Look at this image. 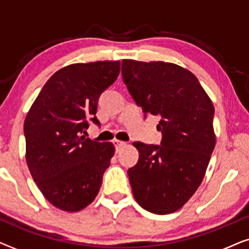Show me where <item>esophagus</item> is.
<instances>
[{
  "instance_id": "1",
  "label": "esophagus",
  "mask_w": 249,
  "mask_h": 249,
  "mask_svg": "<svg viewBox=\"0 0 249 249\" xmlns=\"http://www.w3.org/2000/svg\"><path fill=\"white\" fill-rule=\"evenodd\" d=\"M113 144H114L115 148H117V151H118L119 148L125 145V142H121V141H117V139H115V141H113Z\"/></svg>"
}]
</instances>
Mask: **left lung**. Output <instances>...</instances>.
I'll use <instances>...</instances> for the list:
<instances>
[{
  "label": "left lung",
  "mask_w": 249,
  "mask_h": 249,
  "mask_svg": "<svg viewBox=\"0 0 249 249\" xmlns=\"http://www.w3.org/2000/svg\"><path fill=\"white\" fill-rule=\"evenodd\" d=\"M122 79L136 104L158 115L161 145L136 142L137 164L128 170L135 199L164 215L188 202L205 176L215 146L214 107L189 70L173 63L122 60Z\"/></svg>",
  "instance_id": "8db88e82"
}]
</instances>
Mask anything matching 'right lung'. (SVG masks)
I'll list each match as a JSON object with an SVG mask.
<instances>
[{
    "label": "right lung",
    "instance_id": "right-lung-1",
    "mask_svg": "<svg viewBox=\"0 0 249 249\" xmlns=\"http://www.w3.org/2000/svg\"><path fill=\"white\" fill-rule=\"evenodd\" d=\"M119 73L120 61L64 67L46 81L27 114V165L44 197L57 209L83 210L101 188L114 146L83 134L88 120L100 125L98 98Z\"/></svg>",
    "mask_w": 249,
    "mask_h": 249
}]
</instances>
